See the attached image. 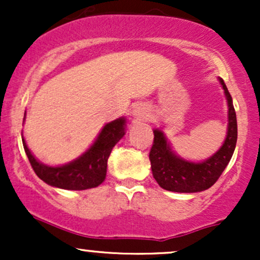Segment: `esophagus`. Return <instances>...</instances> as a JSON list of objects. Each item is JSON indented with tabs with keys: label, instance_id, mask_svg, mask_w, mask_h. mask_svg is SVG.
Returning <instances> with one entry per match:
<instances>
[{
	"label": "esophagus",
	"instance_id": "1",
	"mask_svg": "<svg viewBox=\"0 0 260 260\" xmlns=\"http://www.w3.org/2000/svg\"><path fill=\"white\" fill-rule=\"evenodd\" d=\"M132 115L136 120L138 121H145L149 117V111H148V107L143 104H138L133 107L132 110Z\"/></svg>",
	"mask_w": 260,
	"mask_h": 260
}]
</instances>
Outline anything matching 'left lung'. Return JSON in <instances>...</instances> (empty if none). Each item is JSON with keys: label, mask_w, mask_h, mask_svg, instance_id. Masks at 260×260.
I'll return each mask as SVG.
<instances>
[{"label": "left lung", "mask_w": 260, "mask_h": 260, "mask_svg": "<svg viewBox=\"0 0 260 260\" xmlns=\"http://www.w3.org/2000/svg\"><path fill=\"white\" fill-rule=\"evenodd\" d=\"M228 103V132L222 145L216 153L203 161H190L172 150L165 133L154 129V143L149 159L151 172L159 186L170 192L197 193L208 189L221 176L234 155L237 143V120L232 98L225 82L219 78Z\"/></svg>", "instance_id": "8db88e82"}]
</instances>
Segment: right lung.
I'll list each match as a JSON object with an SVG mask.
<instances>
[{
  "instance_id": "1",
  "label": "right lung",
  "mask_w": 260,
  "mask_h": 260,
  "mask_svg": "<svg viewBox=\"0 0 260 260\" xmlns=\"http://www.w3.org/2000/svg\"><path fill=\"white\" fill-rule=\"evenodd\" d=\"M126 117L109 122L103 127L96 139L84 153L77 159L58 166H50L39 161L26 145L23 132L22 140L32 170L45 183L62 189L83 190L98 187L105 181L107 159L111 154L112 148L126 134Z\"/></svg>"
}]
</instances>
